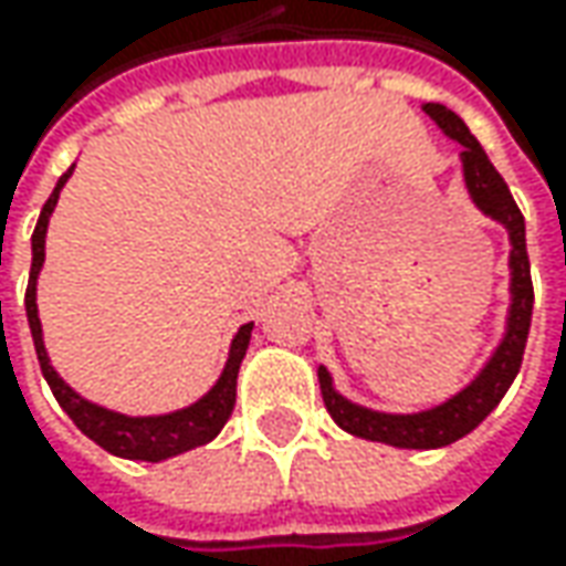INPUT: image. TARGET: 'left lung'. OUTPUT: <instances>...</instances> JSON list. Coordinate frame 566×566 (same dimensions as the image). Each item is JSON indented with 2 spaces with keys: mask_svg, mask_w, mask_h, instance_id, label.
I'll return each instance as SVG.
<instances>
[{
  "mask_svg": "<svg viewBox=\"0 0 566 566\" xmlns=\"http://www.w3.org/2000/svg\"><path fill=\"white\" fill-rule=\"evenodd\" d=\"M422 109L450 142L460 144V166H463V186H467L469 201L475 205V210H482V217L507 229V242H511L507 295H511V302H507V317H504V334L489 353V359L482 361V368L457 394H450L447 400L419 409V412H384V409H371V406L349 400L337 390L327 365H317L321 397H324L327 412L334 416V422L356 438L402 447V450H438V447L467 438L472 428L485 422L491 409L511 390L513 378L523 365V349H526L530 324H533V276H530V254H526V220L513 201L511 188L501 179V172L491 166L482 144L472 138L467 122L453 109H447L444 103H422Z\"/></svg>",
  "mask_w": 566,
  "mask_h": 566,
  "instance_id": "left-lung-1",
  "label": "left lung"
}]
</instances>
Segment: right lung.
Listing matches in <instances>:
<instances>
[{"instance_id": "add662e5", "label": "right lung", "mask_w": 566, "mask_h": 566, "mask_svg": "<svg viewBox=\"0 0 566 566\" xmlns=\"http://www.w3.org/2000/svg\"><path fill=\"white\" fill-rule=\"evenodd\" d=\"M75 172V166L55 182L50 201L40 210V220L31 235V280H28V295H24V308H28V324H31L33 349H36V359H40V371L50 384L53 397L59 406L69 412V419L94 441L106 453L122 457V460H144V463H164L169 457H179L186 450L195 447L210 444L220 428L227 424L232 416V406H235V380H239V365L245 359V349H249L251 327L254 321L242 324L235 331V337L229 343L227 365L220 371V378L213 380V387L201 394L195 402H188L182 409H172V412H160V416H128V412H116L109 406H99V402L87 400L84 394H77L69 380L62 378L50 361L46 353V343H43V324H40V312H36V280L43 271V261H46V229H50V217H53L55 205H59V195L69 182V176Z\"/></svg>"}]
</instances>
